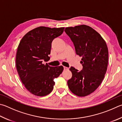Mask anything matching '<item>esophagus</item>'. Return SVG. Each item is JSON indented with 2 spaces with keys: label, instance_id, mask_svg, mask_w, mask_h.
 <instances>
[{
  "label": "esophagus",
  "instance_id": "obj_1",
  "mask_svg": "<svg viewBox=\"0 0 122 122\" xmlns=\"http://www.w3.org/2000/svg\"><path fill=\"white\" fill-rule=\"evenodd\" d=\"M63 69H64V70H69V68L66 67H63Z\"/></svg>",
  "mask_w": 122,
  "mask_h": 122
}]
</instances>
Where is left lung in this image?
Instances as JSON below:
<instances>
[{
	"label": "left lung",
	"mask_w": 122,
	"mask_h": 122,
	"mask_svg": "<svg viewBox=\"0 0 122 122\" xmlns=\"http://www.w3.org/2000/svg\"><path fill=\"white\" fill-rule=\"evenodd\" d=\"M74 43L77 55L82 56L80 71L71 67L72 77L67 81L69 88L78 97L93 92L104 78L107 69L108 50L105 41L90 26L80 25L65 28Z\"/></svg>",
	"instance_id": "left-lung-1"
}]
</instances>
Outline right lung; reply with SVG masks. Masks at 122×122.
<instances>
[{
  "mask_svg": "<svg viewBox=\"0 0 122 122\" xmlns=\"http://www.w3.org/2000/svg\"><path fill=\"white\" fill-rule=\"evenodd\" d=\"M65 28L39 26L29 31L21 40L16 55V67L22 83L31 93L39 97L52 91L54 79L63 66L51 67L43 61L50 59L52 42L62 34Z\"/></svg>",
  "mask_w": 122,
  "mask_h": 122,
  "instance_id": "right-lung-1",
  "label": "right lung"
}]
</instances>
